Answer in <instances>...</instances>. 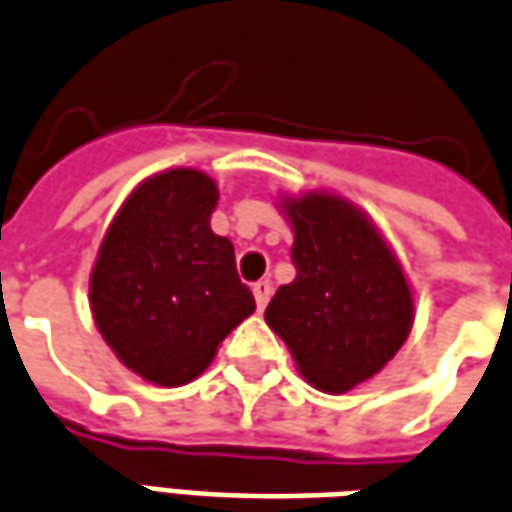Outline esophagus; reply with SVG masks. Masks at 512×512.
Returning a JSON list of instances; mask_svg holds the SVG:
<instances>
[{
	"mask_svg": "<svg viewBox=\"0 0 512 512\" xmlns=\"http://www.w3.org/2000/svg\"><path fill=\"white\" fill-rule=\"evenodd\" d=\"M252 293H255L257 307L263 310V307L268 305V299H271V282H268V280H257L255 285H252Z\"/></svg>",
	"mask_w": 512,
	"mask_h": 512,
	"instance_id": "obj_1",
	"label": "esophagus"
}]
</instances>
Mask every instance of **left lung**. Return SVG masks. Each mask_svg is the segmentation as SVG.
Wrapping results in <instances>:
<instances>
[{"label": "left lung", "instance_id": "1", "mask_svg": "<svg viewBox=\"0 0 512 512\" xmlns=\"http://www.w3.org/2000/svg\"><path fill=\"white\" fill-rule=\"evenodd\" d=\"M293 224L296 280L266 307L271 330L288 343L318 391L343 393L374 377L413 327V293L377 227L341 196L285 202Z\"/></svg>", "mask_w": 512, "mask_h": 512}]
</instances>
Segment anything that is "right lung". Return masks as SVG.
<instances>
[{"instance_id": "add662e5", "label": "right lung", "mask_w": 512, "mask_h": 512, "mask_svg": "<svg viewBox=\"0 0 512 512\" xmlns=\"http://www.w3.org/2000/svg\"><path fill=\"white\" fill-rule=\"evenodd\" d=\"M219 188L196 169L141 182L121 205L91 274L96 327L121 363L155 385L199 377L255 310L230 238L210 230Z\"/></svg>"}]
</instances>
